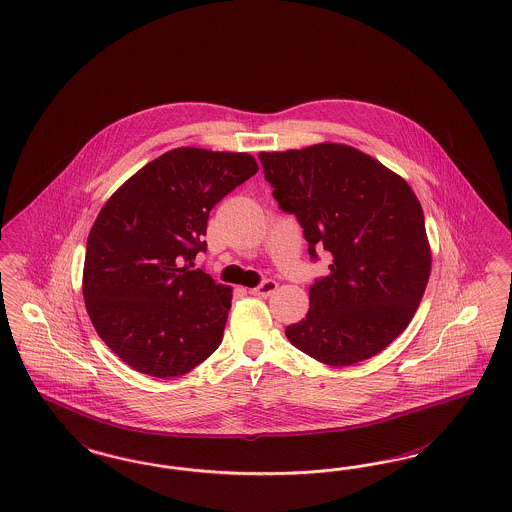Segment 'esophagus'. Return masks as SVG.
<instances>
[{
	"label": "esophagus",
	"instance_id": "34e87169",
	"mask_svg": "<svg viewBox=\"0 0 512 512\" xmlns=\"http://www.w3.org/2000/svg\"><path fill=\"white\" fill-rule=\"evenodd\" d=\"M277 282L273 281V279H265L260 286H256V288H252L250 290V294L252 296L258 297H269L271 294H275V290H277Z\"/></svg>",
	"mask_w": 512,
	"mask_h": 512
}]
</instances>
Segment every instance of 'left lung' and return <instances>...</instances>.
<instances>
[{"label": "left lung", "instance_id": "left-lung-1", "mask_svg": "<svg viewBox=\"0 0 512 512\" xmlns=\"http://www.w3.org/2000/svg\"><path fill=\"white\" fill-rule=\"evenodd\" d=\"M265 181L309 243L333 256L309 288L307 316L286 328L294 347L343 367L388 347L409 326L431 269L424 211L411 186L347 145L260 152Z\"/></svg>", "mask_w": 512, "mask_h": 512}]
</instances>
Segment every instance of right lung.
I'll list each match as a JSON object with an SVG mask.
<instances>
[{
	"instance_id": "1",
	"label": "right lung",
	"mask_w": 512,
	"mask_h": 512,
	"mask_svg": "<svg viewBox=\"0 0 512 512\" xmlns=\"http://www.w3.org/2000/svg\"><path fill=\"white\" fill-rule=\"evenodd\" d=\"M245 152L169 150L124 182L88 235L83 294L103 343L135 371L179 377L207 360L231 290L194 267L209 213L256 175Z\"/></svg>"
}]
</instances>
